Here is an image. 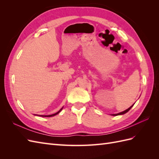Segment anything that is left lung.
Segmentation results:
<instances>
[{"label":"left lung","instance_id":"obj_1","mask_svg":"<svg viewBox=\"0 0 159 159\" xmlns=\"http://www.w3.org/2000/svg\"><path fill=\"white\" fill-rule=\"evenodd\" d=\"M134 104L133 105H131V107H130L129 108H128L127 109H126V110H125L124 111H123V112H121V113H117V114H113V116H117V115H123V114H125V113H126L127 112H128L130 110V109H131V108L133 106V105H134Z\"/></svg>","mask_w":159,"mask_h":159}]
</instances>
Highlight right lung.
<instances>
[{"label":"right lung","instance_id":"add662e5","mask_svg":"<svg viewBox=\"0 0 159 159\" xmlns=\"http://www.w3.org/2000/svg\"><path fill=\"white\" fill-rule=\"evenodd\" d=\"M62 109H63V107H62L60 110H59L58 111H57V113H54V114L49 115H39V116H41V117H53V116H54V115H57V114H58V113L61 111Z\"/></svg>","mask_w":159,"mask_h":159}]
</instances>
